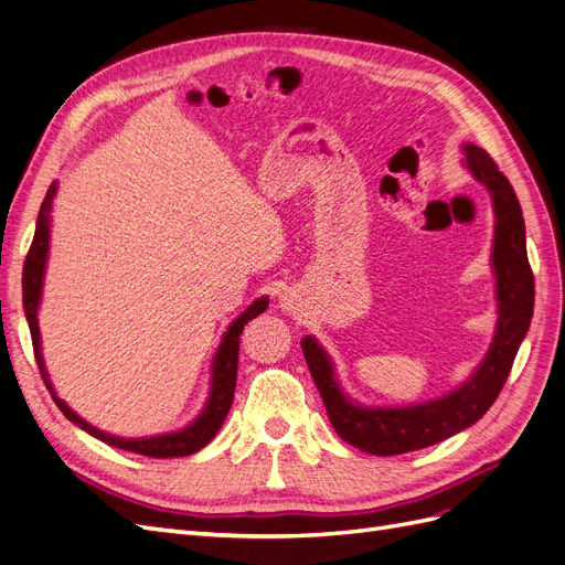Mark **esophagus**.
<instances>
[{"mask_svg": "<svg viewBox=\"0 0 565 565\" xmlns=\"http://www.w3.org/2000/svg\"><path fill=\"white\" fill-rule=\"evenodd\" d=\"M278 306H280V311H285V313L297 311V295L292 292V289H285V292L278 297Z\"/></svg>", "mask_w": 565, "mask_h": 565, "instance_id": "1", "label": "esophagus"}]
</instances>
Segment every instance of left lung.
<instances>
[{
  "mask_svg": "<svg viewBox=\"0 0 565 565\" xmlns=\"http://www.w3.org/2000/svg\"><path fill=\"white\" fill-rule=\"evenodd\" d=\"M461 167L486 188L494 214L490 268L498 320L483 361L465 382L438 398L393 407L363 405L341 386L334 361L320 341L313 334L301 339L306 365L328 407L334 431L349 446L367 455L391 457L429 448L481 419L502 391L533 318L535 280L525 254V224L519 198L483 148L461 143Z\"/></svg>",
  "mask_w": 565,
  "mask_h": 565,
  "instance_id": "1",
  "label": "left lung"
}]
</instances>
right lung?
<instances>
[{
	"label": "right lung",
	"mask_w": 565,
	"mask_h": 565,
	"mask_svg": "<svg viewBox=\"0 0 565 565\" xmlns=\"http://www.w3.org/2000/svg\"><path fill=\"white\" fill-rule=\"evenodd\" d=\"M58 191V181L49 185V191L44 195V202L38 214V226H35V237H32V245L28 252V259L23 266V309H25V320L32 334V347H35V358L42 372V380L51 393V398L58 405L61 413L71 419L77 429L87 431L89 436L98 438L106 446H113L117 450H127L136 455H146V457H185L202 450L207 443L218 434L221 424H224L228 409L233 405V393H235V382H237V351H241V334L245 330V324L256 318L259 313L266 311L268 297L254 299L247 309L237 316L221 337L218 349L212 358L210 365V391H207V401H204L202 409L193 422H188L185 426L177 431H167L158 436H141V438H127V436H115L108 434L98 426L89 424L84 417H79L75 409L67 405L63 398H58V393L51 384L49 370L42 355V334H40V306H42V292H44V276H46V262H49V247H51V212H54V200Z\"/></svg>",
	"instance_id": "obj_1"
}]
</instances>
